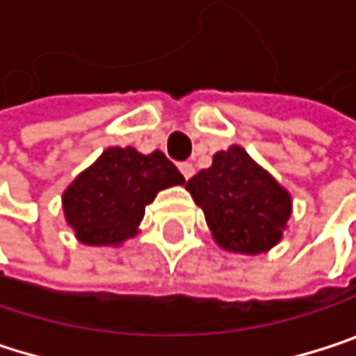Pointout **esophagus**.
<instances>
[{
	"label": "esophagus",
	"instance_id": "esophagus-1",
	"mask_svg": "<svg viewBox=\"0 0 356 356\" xmlns=\"http://www.w3.org/2000/svg\"><path fill=\"white\" fill-rule=\"evenodd\" d=\"M179 170H181V175L186 177V179H192V175H194V164H192V162H179Z\"/></svg>",
	"mask_w": 356,
	"mask_h": 356
}]
</instances>
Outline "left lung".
<instances>
[{"label": "left lung", "instance_id": "left-lung-1", "mask_svg": "<svg viewBox=\"0 0 356 356\" xmlns=\"http://www.w3.org/2000/svg\"><path fill=\"white\" fill-rule=\"evenodd\" d=\"M204 211L219 246L259 254L275 246L292 213L290 194L240 145L219 152L213 166L186 186Z\"/></svg>", "mask_w": 356, "mask_h": 356}]
</instances>
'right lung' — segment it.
I'll use <instances>...</instances> for the list:
<instances>
[{
    "instance_id": "right-lung-1",
    "label": "right lung",
    "mask_w": 356,
    "mask_h": 356,
    "mask_svg": "<svg viewBox=\"0 0 356 356\" xmlns=\"http://www.w3.org/2000/svg\"><path fill=\"white\" fill-rule=\"evenodd\" d=\"M184 175L162 154L108 147L64 192V215L83 244H120L135 234L145 207Z\"/></svg>"
}]
</instances>
